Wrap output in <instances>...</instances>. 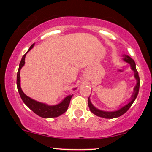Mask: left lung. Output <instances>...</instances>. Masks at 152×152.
Wrapping results in <instances>:
<instances>
[{
	"label": "left lung",
	"mask_w": 152,
	"mask_h": 152,
	"mask_svg": "<svg viewBox=\"0 0 152 152\" xmlns=\"http://www.w3.org/2000/svg\"><path fill=\"white\" fill-rule=\"evenodd\" d=\"M123 56H124L123 60L130 64L131 68H132V70L134 71V78L137 79V85H136V86L134 87V93L132 94V98L130 99V102H129V104H127L126 105L124 106L123 107H121V109L117 110V111H102V110L96 109V108L95 106L91 104V102L90 101V99L88 98V107H89L90 111H91L94 114L96 115V116H99V117L106 118H114L119 117V116H121V115L125 114V113L129 109L131 106L132 105V104H133L134 101H135L136 98L137 97L138 93H139V86H140V79H139L138 71L137 70V69H136V64L133 59L131 58L130 56H129L124 55Z\"/></svg>",
	"instance_id": "1"
}]
</instances>
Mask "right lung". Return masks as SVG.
I'll use <instances>...</instances> for the list:
<instances>
[{"label":"right lung","mask_w":152,"mask_h":152,"mask_svg":"<svg viewBox=\"0 0 152 152\" xmlns=\"http://www.w3.org/2000/svg\"><path fill=\"white\" fill-rule=\"evenodd\" d=\"M34 46V43L32 44L29 48L28 50L26 52V53L31 50V48H33V47ZM26 54H24L23 56L21 61H20V64H19V69L17 73V88H18V91L20 94V96L23 102H24V104H26L28 107L31 110H32L36 114H37L38 116H41L43 118H54V117H58V116H61V115L65 113L67 111L68 107H69V104H70V101L73 95H69L68 96H66L61 102L59 103L58 104L53 106H49L47 105L46 104H43V103L38 102L37 101L34 100L30 97H28V96H26L25 94L23 92V91L20 88V71L21 69V68L24 66L25 64V58H26ZM76 89V88H74Z\"/></svg>","instance_id":"add662e5"}]
</instances>
